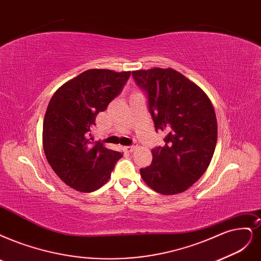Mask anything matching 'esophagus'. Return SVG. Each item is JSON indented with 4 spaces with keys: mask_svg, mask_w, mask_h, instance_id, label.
<instances>
[{
    "mask_svg": "<svg viewBox=\"0 0 261 261\" xmlns=\"http://www.w3.org/2000/svg\"><path fill=\"white\" fill-rule=\"evenodd\" d=\"M137 148H138L137 144H133V145H131V146H124V150L128 151V152H131L133 150H136Z\"/></svg>",
    "mask_w": 261,
    "mask_h": 261,
    "instance_id": "34e87169",
    "label": "esophagus"
}]
</instances>
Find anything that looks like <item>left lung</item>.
<instances>
[{"instance_id":"8db88e82","label":"left lung","mask_w":261,"mask_h":261,"mask_svg":"<svg viewBox=\"0 0 261 261\" xmlns=\"http://www.w3.org/2000/svg\"><path fill=\"white\" fill-rule=\"evenodd\" d=\"M147 94L156 131L165 145L151 150V165L141 169L143 180L158 194L176 195L203 175L215 151L217 120L213 105L198 85L168 67L133 71Z\"/></svg>"}]
</instances>
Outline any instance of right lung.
Returning <instances> with one entry per match:
<instances>
[{
  "label": "right lung",
  "mask_w": 261,
  "mask_h": 261,
  "mask_svg": "<svg viewBox=\"0 0 261 261\" xmlns=\"http://www.w3.org/2000/svg\"><path fill=\"white\" fill-rule=\"evenodd\" d=\"M131 72L92 69L63 84L48 104L43 147L48 163L67 186L81 192L102 187L122 153L92 142L95 117L117 96Z\"/></svg>",
  "instance_id": "right-lung-1"
}]
</instances>
